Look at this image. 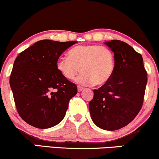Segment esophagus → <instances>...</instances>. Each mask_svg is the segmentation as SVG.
<instances>
[{
	"label": "esophagus",
	"instance_id": "obj_1",
	"mask_svg": "<svg viewBox=\"0 0 159 159\" xmlns=\"http://www.w3.org/2000/svg\"><path fill=\"white\" fill-rule=\"evenodd\" d=\"M83 89H84V87H82V86H78V92H81Z\"/></svg>",
	"mask_w": 159,
	"mask_h": 159
}]
</instances>
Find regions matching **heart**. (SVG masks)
Instances as JSON below:
<instances>
[{
  "label": "heart",
  "instance_id": "1",
  "mask_svg": "<svg viewBox=\"0 0 159 159\" xmlns=\"http://www.w3.org/2000/svg\"><path fill=\"white\" fill-rule=\"evenodd\" d=\"M56 70L67 80H73L80 70L76 82L88 85H103L110 80L115 69V56L110 48L103 45H81L68 51V58L60 57Z\"/></svg>",
  "mask_w": 159,
  "mask_h": 159
}]
</instances>
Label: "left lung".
<instances>
[{"label":"left lung","mask_w":159,"mask_h":159,"mask_svg":"<svg viewBox=\"0 0 159 159\" xmlns=\"http://www.w3.org/2000/svg\"><path fill=\"white\" fill-rule=\"evenodd\" d=\"M115 56L110 80L98 89L89 103L92 121L106 130L129 124L141 110L148 82L143 59L131 46L120 40L104 43Z\"/></svg>","instance_id":"left-lung-1"}]
</instances>
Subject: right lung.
Here are the masks:
<instances>
[{"label":"right lung","instance_id":"1","mask_svg":"<svg viewBox=\"0 0 159 159\" xmlns=\"http://www.w3.org/2000/svg\"><path fill=\"white\" fill-rule=\"evenodd\" d=\"M76 43L40 40L16 58L9 84L18 114L28 124L45 129L65 117L78 89L58 73L56 63Z\"/></svg>","mask_w":159,"mask_h":159}]
</instances>
